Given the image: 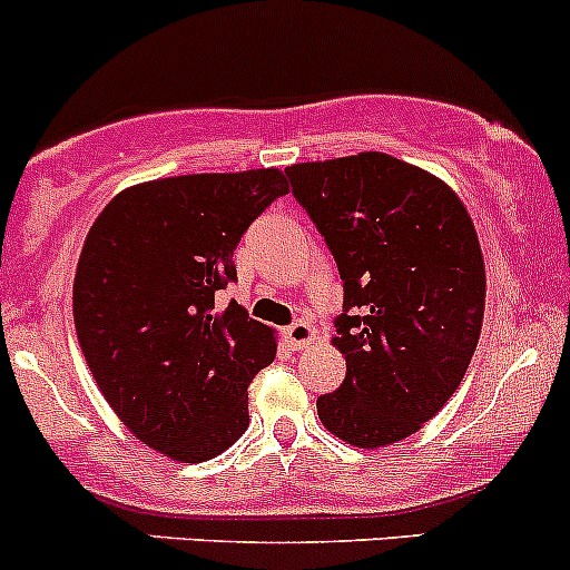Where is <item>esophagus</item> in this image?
<instances>
[{
    "label": "esophagus",
    "mask_w": 570,
    "mask_h": 570,
    "mask_svg": "<svg viewBox=\"0 0 570 570\" xmlns=\"http://www.w3.org/2000/svg\"><path fill=\"white\" fill-rule=\"evenodd\" d=\"M285 340L291 343V348L302 351V348H309V345L315 343V328L307 324V321H296V324H291L285 328Z\"/></svg>",
    "instance_id": "obj_1"
}]
</instances>
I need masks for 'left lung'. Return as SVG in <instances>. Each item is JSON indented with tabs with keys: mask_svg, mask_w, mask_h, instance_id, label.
I'll list each match as a JSON object with an SVG mask.
<instances>
[{
	"mask_svg": "<svg viewBox=\"0 0 570 570\" xmlns=\"http://www.w3.org/2000/svg\"><path fill=\"white\" fill-rule=\"evenodd\" d=\"M285 173L343 279L332 345L345 379L318 397L321 422L354 448L401 442L450 401L478 348L485 266L472 216L436 175L379 150Z\"/></svg>",
	"mask_w": 570,
	"mask_h": 570,
	"instance_id": "obj_1",
	"label": "left lung"
}]
</instances>
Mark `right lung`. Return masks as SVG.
Wrapping results in <instances>:
<instances>
[{
    "label": "right lung",
    "mask_w": 570,
    "mask_h": 570,
    "mask_svg": "<svg viewBox=\"0 0 570 570\" xmlns=\"http://www.w3.org/2000/svg\"><path fill=\"white\" fill-rule=\"evenodd\" d=\"M287 195L283 169L203 173L122 189L92 222L73 277V324L98 390L122 425L180 463L225 453L249 425L246 386L277 337L242 304L246 227Z\"/></svg>",
    "instance_id": "1"
}]
</instances>
